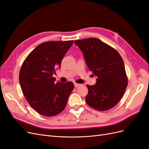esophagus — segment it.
Masks as SVG:
<instances>
[{
  "mask_svg": "<svg viewBox=\"0 0 149 149\" xmlns=\"http://www.w3.org/2000/svg\"><path fill=\"white\" fill-rule=\"evenodd\" d=\"M74 84V87H76V88H78V87H79V86H81V84H80L76 83H75Z\"/></svg>",
  "mask_w": 149,
  "mask_h": 149,
  "instance_id": "34e87169",
  "label": "esophagus"
}]
</instances>
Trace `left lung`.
<instances>
[{"label":"left lung","instance_id":"obj_1","mask_svg":"<svg viewBox=\"0 0 149 149\" xmlns=\"http://www.w3.org/2000/svg\"><path fill=\"white\" fill-rule=\"evenodd\" d=\"M74 43L97 77L96 84L86 86V102L97 111L111 109L120 100L128 84L123 58L114 48L96 38L75 40Z\"/></svg>","mask_w":149,"mask_h":149}]
</instances>
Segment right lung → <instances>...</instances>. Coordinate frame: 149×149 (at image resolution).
<instances>
[{"label": "right lung", "mask_w": 149, "mask_h": 149, "mask_svg": "<svg viewBox=\"0 0 149 149\" xmlns=\"http://www.w3.org/2000/svg\"><path fill=\"white\" fill-rule=\"evenodd\" d=\"M73 40L40 44L25 58L19 73L22 93L30 106L45 116L52 117L65 109L74 84L55 83L53 77Z\"/></svg>", "instance_id": "right-lung-1"}]
</instances>
